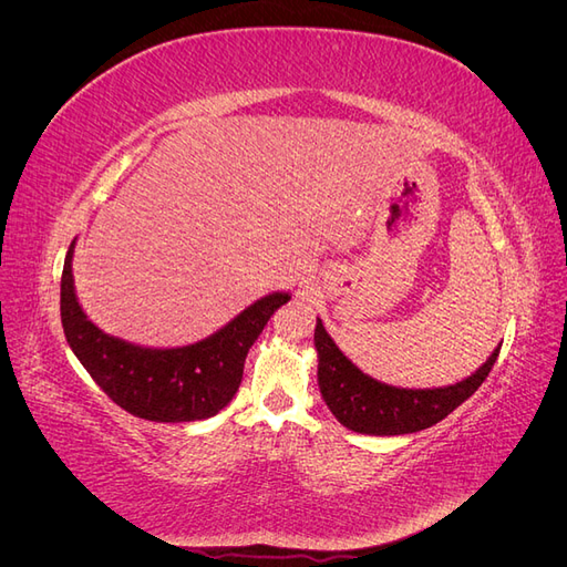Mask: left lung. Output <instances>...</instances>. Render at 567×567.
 I'll use <instances>...</instances> for the list:
<instances>
[{
	"instance_id": "1",
	"label": "left lung",
	"mask_w": 567,
	"mask_h": 567,
	"mask_svg": "<svg viewBox=\"0 0 567 567\" xmlns=\"http://www.w3.org/2000/svg\"><path fill=\"white\" fill-rule=\"evenodd\" d=\"M315 348L321 398L348 431L362 435H406L425 431V427L450 416L461 402H466L487 379L502 346L468 379L447 388L419 390L394 388L371 379L369 373L342 354L333 338L326 333L319 317L315 329Z\"/></svg>"
}]
</instances>
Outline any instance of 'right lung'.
<instances>
[{
  "label": "right lung",
  "mask_w": 567,
  "mask_h": 567,
  "mask_svg": "<svg viewBox=\"0 0 567 567\" xmlns=\"http://www.w3.org/2000/svg\"><path fill=\"white\" fill-rule=\"evenodd\" d=\"M75 241L61 277V323L68 346L96 385L130 414L156 423H188L219 414L244 379V362L269 317L290 300L274 293L255 300L208 338L182 348H146L115 338L84 315L73 279Z\"/></svg>",
  "instance_id": "obj_1"
}]
</instances>
